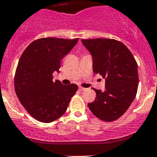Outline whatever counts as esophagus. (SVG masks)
<instances>
[{"mask_svg":"<svg viewBox=\"0 0 157 157\" xmlns=\"http://www.w3.org/2000/svg\"><path fill=\"white\" fill-rule=\"evenodd\" d=\"M79 90L80 91H84V90H86V88H83V87H82V86H79Z\"/></svg>","mask_w":157,"mask_h":157,"instance_id":"esophagus-1","label":"esophagus"}]
</instances>
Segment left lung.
<instances>
[{"instance_id":"1","label":"left lung","mask_w":157,"mask_h":157,"mask_svg":"<svg viewBox=\"0 0 157 157\" xmlns=\"http://www.w3.org/2000/svg\"><path fill=\"white\" fill-rule=\"evenodd\" d=\"M93 58V71L105 78V90L93 89L94 102L88 107L100 120L112 122L123 116L137 94L138 64L128 48L115 39H82Z\"/></svg>"}]
</instances>
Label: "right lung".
Wrapping results in <instances>:
<instances>
[{
  "label": "right lung",
  "instance_id": "add662e5",
  "mask_svg": "<svg viewBox=\"0 0 157 157\" xmlns=\"http://www.w3.org/2000/svg\"><path fill=\"white\" fill-rule=\"evenodd\" d=\"M78 38L43 37L31 42L22 54L15 75V90L29 114L42 123H51L66 112L78 90L75 84L52 81L60 61Z\"/></svg>",
  "mask_w": 157,
  "mask_h": 157
}]
</instances>
